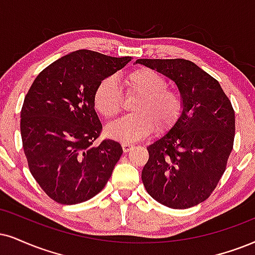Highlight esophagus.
<instances>
[{
    "label": "esophagus",
    "mask_w": 255,
    "mask_h": 255,
    "mask_svg": "<svg viewBox=\"0 0 255 255\" xmlns=\"http://www.w3.org/2000/svg\"><path fill=\"white\" fill-rule=\"evenodd\" d=\"M122 146H123V150H124V152H128L133 147L132 144H128V143H123Z\"/></svg>",
    "instance_id": "esophagus-1"
}]
</instances>
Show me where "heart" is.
<instances>
[{
    "label": "heart",
    "mask_w": 255,
    "mask_h": 255,
    "mask_svg": "<svg viewBox=\"0 0 255 255\" xmlns=\"http://www.w3.org/2000/svg\"><path fill=\"white\" fill-rule=\"evenodd\" d=\"M127 93L138 97L132 106L134 115L118 119L105 128V134L122 143H133L149 136L152 131L166 132L180 118L183 103L181 94L168 89V81L158 72L140 67L125 78ZM122 89L116 78L108 77L96 87L94 109L103 118L117 117L122 109Z\"/></svg>",
    "instance_id": "heart-1"
}]
</instances>
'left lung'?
<instances>
[{
    "label": "left lung",
    "mask_w": 255,
    "mask_h": 255,
    "mask_svg": "<svg viewBox=\"0 0 255 255\" xmlns=\"http://www.w3.org/2000/svg\"><path fill=\"white\" fill-rule=\"evenodd\" d=\"M174 81L183 108L168 132L147 146L142 170L147 193L174 209L209 197L224 175L233 149L235 115L219 81L184 59H138Z\"/></svg>",
    "instance_id": "left-lung-1"
}]
</instances>
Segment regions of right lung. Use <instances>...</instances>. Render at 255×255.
I'll use <instances>...</instances> for the list:
<instances>
[{"label": "right lung", "mask_w": 255, "mask_h": 255, "mask_svg": "<svg viewBox=\"0 0 255 255\" xmlns=\"http://www.w3.org/2000/svg\"><path fill=\"white\" fill-rule=\"evenodd\" d=\"M128 61L79 49L47 66L28 91L20 127L24 155L33 177L58 203L92 199L121 158L118 142L93 144L102 131L93 94Z\"/></svg>", "instance_id": "obj_1"}]
</instances>
